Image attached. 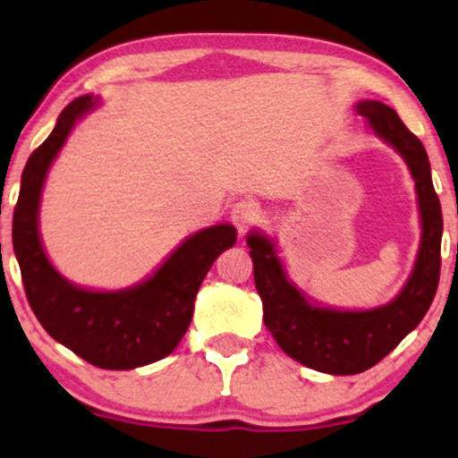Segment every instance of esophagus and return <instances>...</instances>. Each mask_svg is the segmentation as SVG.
<instances>
[{"mask_svg": "<svg viewBox=\"0 0 458 458\" xmlns=\"http://www.w3.org/2000/svg\"><path fill=\"white\" fill-rule=\"evenodd\" d=\"M259 207L254 202H250V199H239L230 208V219H233V224L239 230H247L251 224L259 222Z\"/></svg>", "mask_w": 458, "mask_h": 458, "instance_id": "34e87169", "label": "esophagus"}]
</instances>
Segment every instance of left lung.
Listing matches in <instances>:
<instances>
[{
  "label": "left lung",
  "mask_w": 458,
  "mask_h": 458,
  "mask_svg": "<svg viewBox=\"0 0 458 458\" xmlns=\"http://www.w3.org/2000/svg\"><path fill=\"white\" fill-rule=\"evenodd\" d=\"M355 112L383 144L401 155L415 182L422 234L413 269L398 295L366 310L325 306L291 280L273 236L254 228L245 239L267 329L288 357L327 375H357L379 364L418 327L439 284L444 219L427 150L386 103L366 98L355 103Z\"/></svg>",
  "instance_id": "1"
}]
</instances>
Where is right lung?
Listing matches in <instances>:
<instances>
[{
    "mask_svg": "<svg viewBox=\"0 0 458 458\" xmlns=\"http://www.w3.org/2000/svg\"><path fill=\"white\" fill-rule=\"evenodd\" d=\"M98 103L101 97L83 94L66 105L49 138L31 152L21 176L13 243L25 295L47 334L92 366L133 370L176 349L191 323L199 284L236 243V228L215 224L185 236L146 280L118 291L79 286L62 276L40 239L43 189L68 135Z\"/></svg>",
    "mask_w": 458,
    "mask_h": 458,
    "instance_id": "obj_1",
    "label": "right lung"
}]
</instances>
